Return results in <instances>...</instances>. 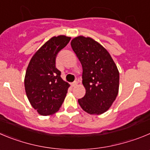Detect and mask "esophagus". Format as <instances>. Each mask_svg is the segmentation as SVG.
Returning a JSON list of instances; mask_svg holds the SVG:
<instances>
[{
    "instance_id": "esophagus-1",
    "label": "esophagus",
    "mask_w": 150,
    "mask_h": 150,
    "mask_svg": "<svg viewBox=\"0 0 150 150\" xmlns=\"http://www.w3.org/2000/svg\"><path fill=\"white\" fill-rule=\"evenodd\" d=\"M77 84H78L77 81H75V82H74L72 84H71V86H72V87H75V86H77Z\"/></svg>"
}]
</instances>
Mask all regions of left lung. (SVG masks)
<instances>
[{
	"label": "left lung",
	"mask_w": 150,
	"mask_h": 150,
	"mask_svg": "<svg viewBox=\"0 0 150 150\" xmlns=\"http://www.w3.org/2000/svg\"><path fill=\"white\" fill-rule=\"evenodd\" d=\"M71 47L82 67V84L86 95L78 100L90 115H101L113 104L119 91L120 75L108 50L91 37L73 38Z\"/></svg>",
	"instance_id": "left-lung-1"
}]
</instances>
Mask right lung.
<instances>
[{"mask_svg": "<svg viewBox=\"0 0 150 150\" xmlns=\"http://www.w3.org/2000/svg\"><path fill=\"white\" fill-rule=\"evenodd\" d=\"M71 40L60 35L50 38L30 59L24 77V87L30 104L39 115H51L62 105L70 84L60 76L56 56Z\"/></svg>", "mask_w": 150, "mask_h": 150, "instance_id": "right-lung-1", "label": "right lung"}]
</instances>
